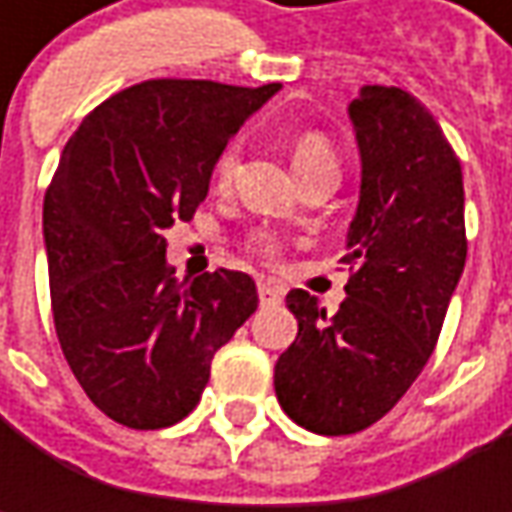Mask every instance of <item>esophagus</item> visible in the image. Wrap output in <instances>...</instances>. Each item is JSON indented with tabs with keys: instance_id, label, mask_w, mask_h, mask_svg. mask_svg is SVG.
<instances>
[{
	"instance_id": "obj_1",
	"label": "esophagus",
	"mask_w": 512,
	"mask_h": 512,
	"mask_svg": "<svg viewBox=\"0 0 512 512\" xmlns=\"http://www.w3.org/2000/svg\"><path fill=\"white\" fill-rule=\"evenodd\" d=\"M282 296H285V290L279 285H273V282H259V302H262V307L279 305Z\"/></svg>"
}]
</instances>
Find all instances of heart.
<instances>
[{
  "mask_svg": "<svg viewBox=\"0 0 512 512\" xmlns=\"http://www.w3.org/2000/svg\"><path fill=\"white\" fill-rule=\"evenodd\" d=\"M239 162H242V153L236 145H227V148L219 150L216 162H213V187L216 190H227L233 185V176L239 170ZM290 162H293V170L299 179H305L310 173H322V170H339V162H336V150L330 145V139L316 133V130H302L293 136L290 142ZM253 250L273 262L279 256V245L270 239V236H256L253 239Z\"/></svg>",
  "mask_w": 512,
  "mask_h": 512,
  "instance_id": "heart-1",
  "label": "heart"
}]
</instances>
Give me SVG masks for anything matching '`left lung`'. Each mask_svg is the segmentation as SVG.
Returning <instances> with one entry per match:
<instances>
[{
	"instance_id": "8db88e82",
	"label": "left lung",
	"mask_w": 512,
	"mask_h": 512,
	"mask_svg": "<svg viewBox=\"0 0 512 512\" xmlns=\"http://www.w3.org/2000/svg\"><path fill=\"white\" fill-rule=\"evenodd\" d=\"M350 122L362 193L342 259L347 299L327 316L290 290L299 333L273 370L282 410L319 436L359 433L396 407L439 342L467 259L462 165L422 102L364 85Z\"/></svg>"
}]
</instances>
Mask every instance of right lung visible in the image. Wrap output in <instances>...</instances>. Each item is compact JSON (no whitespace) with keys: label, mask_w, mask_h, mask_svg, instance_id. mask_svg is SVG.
I'll use <instances>...</instances> for the list:
<instances>
[{"label":"right lung","mask_w":512,"mask_h":512,"mask_svg":"<svg viewBox=\"0 0 512 512\" xmlns=\"http://www.w3.org/2000/svg\"><path fill=\"white\" fill-rule=\"evenodd\" d=\"M279 88L150 79L90 110L62 150L42 213L53 325L76 382L113 422H182L216 350L259 307L242 270L185 287L165 262V230L193 219L219 150Z\"/></svg>","instance_id":"1"}]
</instances>
